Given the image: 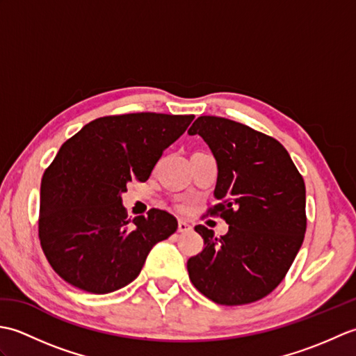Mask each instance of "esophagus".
I'll return each mask as SVG.
<instances>
[{
	"instance_id": "1",
	"label": "esophagus",
	"mask_w": 356,
	"mask_h": 356,
	"mask_svg": "<svg viewBox=\"0 0 356 356\" xmlns=\"http://www.w3.org/2000/svg\"><path fill=\"white\" fill-rule=\"evenodd\" d=\"M190 229H191V225L190 223H186L184 220H179V223H177V231L179 232H188Z\"/></svg>"
}]
</instances>
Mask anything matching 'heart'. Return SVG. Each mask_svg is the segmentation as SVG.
<instances>
[{
  "instance_id": "heart-1",
  "label": "heart",
  "mask_w": 356,
  "mask_h": 356,
  "mask_svg": "<svg viewBox=\"0 0 356 356\" xmlns=\"http://www.w3.org/2000/svg\"><path fill=\"white\" fill-rule=\"evenodd\" d=\"M179 211H184V207H179Z\"/></svg>"
}]
</instances>
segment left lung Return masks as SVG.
I'll use <instances>...</instances> for the list:
<instances>
[{"instance_id":"8db88e82","label":"left lung","mask_w":356,"mask_h":356,"mask_svg":"<svg viewBox=\"0 0 356 356\" xmlns=\"http://www.w3.org/2000/svg\"><path fill=\"white\" fill-rule=\"evenodd\" d=\"M188 133L202 136L218 166V203L207 213L229 225L222 237L195 226L205 248L188 260V275L217 305L254 303L283 282L303 245V176L277 139L236 120L200 116Z\"/></svg>"}]
</instances>
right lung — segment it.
<instances>
[{
	"mask_svg": "<svg viewBox=\"0 0 356 356\" xmlns=\"http://www.w3.org/2000/svg\"><path fill=\"white\" fill-rule=\"evenodd\" d=\"M194 115L130 113L97 118L63 143L41 180L38 236L53 270L92 293L140 274L147 255L177 229L162 209L127 218L120 194L145 182Z\"/></svg>",
	"mask_w": 356,
	"mask_h": 356,
	"instance_id": "1",
	"label": "right lung"
}]
</instances>
